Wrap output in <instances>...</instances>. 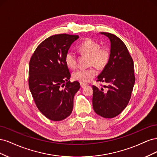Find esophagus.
Segmentation results:
<instances>
[{
    "label": "esophagus",
    "mask_w": 157,
    "mask_h": 157,
    "mask_svg": "<svg viewBox=\"0 0 157 157\" xmlns=\"http://www.w3.org/2000/svg\"><path fill=\"white\" fill-rule=\"evenodd\" d=\"M80 86H81V88H84L88 85L87 83H84V82H80Z\"/></svg>",
    "instance_id": "obj_1"
}]
</instances>
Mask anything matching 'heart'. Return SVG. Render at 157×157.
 <instances>
[{
	"mask_svg": "<svg viewBox=\"0 0 157 157\" xmlns=\"http://www.w3.org/2000/svg\"><path fill=\"white\" fill-rule=\"evenodd\" d=\"M78 50L82 54L90 56L89 65H94L99 70H102L110 60L111 53L107 47H100L98 42L87 39L78 46ZM65 63L70 69H75L77 65V57L72 51H68L65 56ZM97 73L94 67L86 69H79L73 73V78L81 82H88L96 77Z\"/></svg>",
	"mask_w": 157,
	"mask_h": 157,
	"instance_id": "obj_1",
	"label": "heart"
}]
</instances>
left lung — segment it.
Here are the masks:
<instances>
[{
	"mask_svg": "<svg viewBox=\"0 0 157 157\" xmlns=\"http://www.w3.org/2000/svg\"><path fill=\"white\" fill-rule=\"evenodd\" d=\"M100 33L111 42L110 60L97 80L107 84L103 87L107 91L92 86V105L98 115L111 118L119 115L130 101L135 83L134 61L119 38L109 33Z\"/></svg>",
	"mask_w": 157,
	"mask_h": 157,
	"instance_id": "1",
	"label": "left lung"
}]
</instances>
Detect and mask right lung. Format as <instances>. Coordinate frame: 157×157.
Here are the masks:
<instances>
[{
	"label": "right lung",
	"mask_w": 157,
	"mask_h": 157,
	"mask_svg": "<svg viewBox=\"0 0 157 157\" xmlns=\"http://www.w3.org/2000/svg\"><path fill=\"white\" fill-rule=\"evenodd\" d=\"M78 35L59 34L38 46L29 61V86L39 110L48 119L60 121L73 111V99L80 86L71 82L65 56Z\"/></svg>",
	"instance_id": "obj_1"
}]
</instances>
